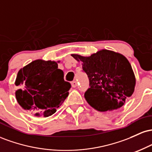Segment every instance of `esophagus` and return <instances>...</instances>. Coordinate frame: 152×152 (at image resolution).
<instances>
[{
	"label": "esophagus",
	"instance_id": "34e87169",
	"mask_svg": "<svg viewBox=\"0 0 152 152\" xmlns=\"http://www.w3.org/2000/svg\"><path fill=\"white\" fill-rule=\"evenodd\" d=\"M71 86H72V87H74V88H76V87L78 86V83H77V81H74L71 82Z\"/></svg>",
	"mask_w": 152,
	"mask_h": 152
}]
</instances>
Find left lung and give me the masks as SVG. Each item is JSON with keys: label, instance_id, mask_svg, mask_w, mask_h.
I'll list each match as a JSON object with an SVG mask.
<instances>
[{"label": "left lung", "instance_id": "1", "mask_svg": "<svg viewBox=\"0 0 152 152\" xmlns=\"http://www.w3.org/2000/svg\"><path fill=\"white\" fill-rule=\"evenodd\" d=\"M81 61L89 80L84 94L87 102L99 111H111L124 105L134 93L136 80L129 61L121 54L102 50L91 56L72 54Z\"/></svg>", "mask_w": 152, "mask_h": 152}]
</instances>
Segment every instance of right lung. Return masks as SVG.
<instances>
[{"instance_id":"right-lung-1","label":"right lung","mask_w":152,"mask_h":152,"mask_svg":"<svg viewBox=\"0 0 152 152\" xmlns=\"http://www.w3.org/2000/svg\"><path fill=\"white\" fill-rule=\"evenodd\" d=\"M15 91L18 104L24 109L43 117L51 116L69 96L71 85L64 81V71L55 61L36 60L18 71Z\"/></svg>"}]
</instances>
